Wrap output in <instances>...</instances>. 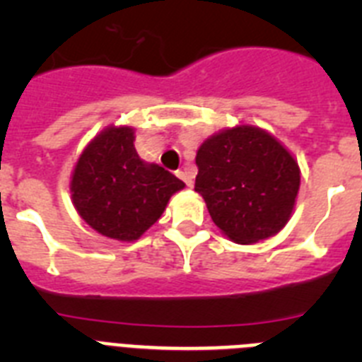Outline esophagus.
Masks as SVG:
<instances>
[{
    "mask_svg": "<svg viewBox=\"0 0 362 362\" xmlns=\"http://www.w3.org/2000/svg\"><path fill=\"white\" fill-rule=\"evenodd\" d=\"M177 175L181 179H183V181L188 185V187H192V183H194V179H192V172L188 170V168H183V170H179Z\"/></svg>",
    "mask_w": 362,
    "mask_h": 362,
    "instance_id": "obj_1",
    "label": "esophagus"
}]
</instances>
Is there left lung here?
Here are the masks:
<instances>
[{
	"label": "left lung",
	"instance_id": "1",
	"mask_svg": "<svg viewBox=\"0 0 362 362\" xmlns=\"http://www.w3.org/2000/svg\"><path fill=\"white\" fill-rule=\"evenodd\" d=\"M196 165V192L230 241H263L288 223L300 170L267 130L252 124L221 130L199 146Z\"/></svg>",
	"mask_w": 362,
	"mask_h": 362
}]
</instances>
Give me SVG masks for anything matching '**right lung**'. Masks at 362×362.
Segmentation results:
<instances>
[{
	"instance_id": "obj_1",
	"label": "right lung",
	"mask_w": 362,
	"mask_h": 362,
	"mask_svg": "<svg viewBox=\"0 0 362 362\" xmlns=\"http://www.w3.org/2000/svg\"><path fill=\"white\" fill-rule=\"evenodd\" d=\"M134 129L108 127L92 139L72 172V203L98 233L136 241L161 217L168 199L185 188L156 163L143 161L134 146Z\"/></svg>"
}]
</instances>
